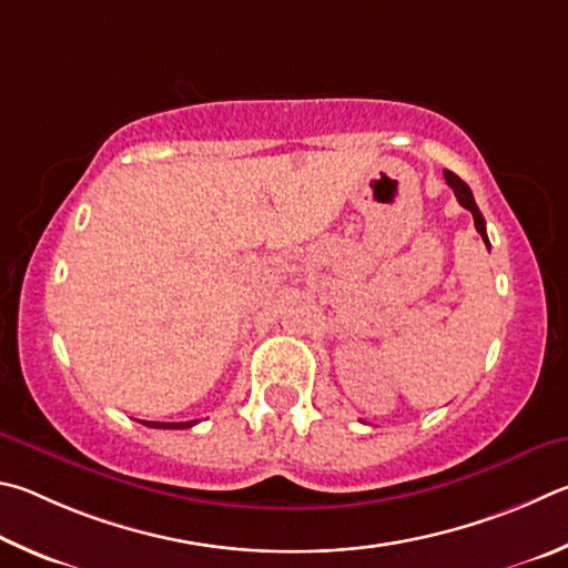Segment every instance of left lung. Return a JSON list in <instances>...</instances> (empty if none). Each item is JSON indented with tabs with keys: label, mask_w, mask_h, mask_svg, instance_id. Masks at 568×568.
<instances>
[{
	"label": "left lung",
	"mask_w": 568,
	"mask_h": 568,
	"mask_svg": "<svg viewBox=\"0 0 568 568\" xmlns=\"http://www.w3.org/2000/svg\"><path fill=\"white\" fill-rule=\"evenodd\" d=\"M444 176H446V182H449V186L454 189V194H456V199H459V204H462L464 209H469V212H471L476 232L481 234L484 244L489 246V236H486V222H484V216H481V212H479V206H476V202H474V194H471V189L466 186V182H462V179L456 176L454 172H444Z\"/></svg>",
	"instance_id": "8db88e82"
}]
</instances>
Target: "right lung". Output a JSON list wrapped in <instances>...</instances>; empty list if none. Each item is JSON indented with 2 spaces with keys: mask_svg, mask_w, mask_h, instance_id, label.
Wrapping results in <instances>:
<instances>
[{
  "mask_svg": "<svg viewBox=\"0 0 568 568\" xmlns=\"http://www.w3.org/2000/svg\"><path fill=\"white\" fill-rule=\"evenodd\" d=\"M146 426H154V429H189V426H194L196 424V419L194 422H179V424H169V422H144Z\"/></svg>",
  "mask_w": 568,
  "mask_h": 568,
  "instance_id": "right-lung-1",
  "label": "right lung"
}]
</instances>
